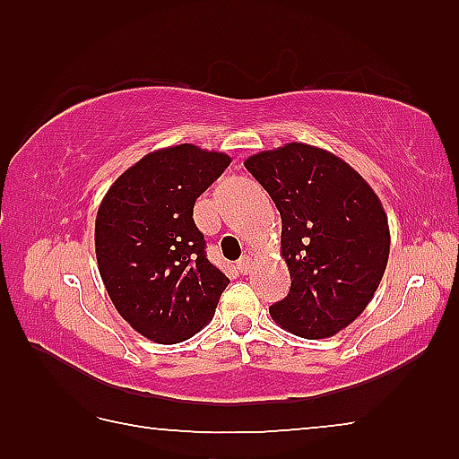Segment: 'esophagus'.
I'll list each match as a JSON object with an SVG mask.
<instances>
[{
	"mask_svg": "<svg viewBox=\"0 0 459 459\" xmlns=\"http://www.w3.org/2000/svg\"><path fill=\"white\" fill-rule=\"evenodd\" d=\"M237 266H238V270L242 272V274H248V272H250V266H252V256H250V255L242 256V258L237 262Z\"/></svg>",
	"mask_w": 459,
	"mask_h": 459,
	"instance_id": "obj_1",
	"label": "esophagus"
}]
</instances>
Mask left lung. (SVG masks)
<instances>
[{"mask_svg":"<svg viewBox=\"0 0 459 459\" xmlns=\"http://www.w3.org/2000/svg\"><path fill=\"white\" fill-rule=\"evenodd\" d=\"M245 168L281 217L290 294L270 306L280 327L333 337L363 314L383 280L391 232L373 187L337 155L291 142L250 155Z\"/></svg>","mask_w":459,"mask_h":459,"instance_id":"8db88e82","label":"left lung"}]
</instances>
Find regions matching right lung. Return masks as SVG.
<instances>
[{
    "label": "right lung",
    "mask_w": 459,
    "mask_h": 459,
    "mask_svg": "<svg viewBox=\"0 0 459 459\" xmlns=\"http://www.w3.org/2000/svg\"><path fill=\"white\" fill-rule=\"evenodd\" d=\"M230 158L193 143L155 150L104 195L96 260L118 314L155 343L173 345L209 324L229 278L204 255L193 207Z\"/></svg>",
    "instance_id": "obj_1"
}]
</instances>
